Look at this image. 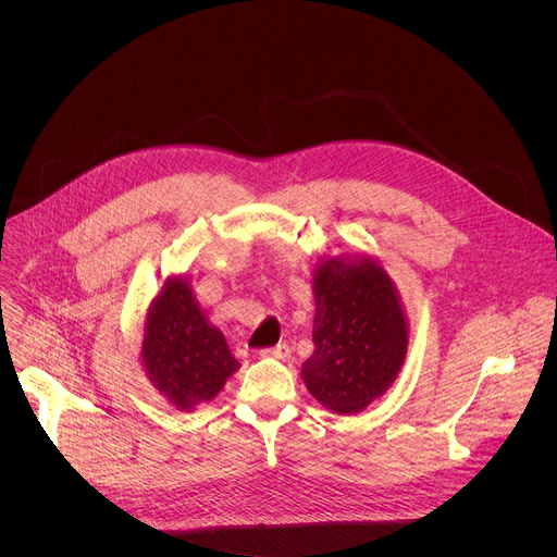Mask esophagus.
<instances>
[{"label": "esophagus", "instance_id": "1", "mask_svg": "<svg viewBox=\"0 0 557 557\" xmlns=\"http://www.w3.org/2000/svg\"><path fill=\"white\" fill-rule=\"evenodd\" d=\"M260 355L262 357H273V359H288L290 357V348L286 346V344H277V346H273V348H264V350H260Z\"/></svg>", "mask_w": 557, "mask_h": 557}]
</instances>
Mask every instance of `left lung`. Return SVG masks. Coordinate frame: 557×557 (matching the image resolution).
Returning <instances> with one entry per match:
<instances>
[{
    "label": "left lung",
    "mask_w": 557,
    "mask_h": 557,
    "mask_svg": "<svg viewBox=\"0 0 557 557\" xmlns=\"http://www.w3.org/2000/svg\"><path fill=\"white\" fill-rule=\"evenodd\" d=\"M312 297L314 350L301 379L326 410L359 414L404 368L410 326L401 295L374 258L333 256L314 267Z\"/></svg>",
    "instance_id": "8db88e82"
}]
</instances>
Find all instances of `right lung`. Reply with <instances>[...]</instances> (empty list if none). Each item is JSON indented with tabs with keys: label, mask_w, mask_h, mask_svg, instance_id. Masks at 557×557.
<instances>
[{
	"label": "right lung",
	"mask_w": 557,
	"mask_h": 557,
	"mask_svg": "<svg viewBox=\"0 0 557 557\" xmlns=\"http://www.w3.org/2000/svg\"><path fill=\"white\" fill-rule=\"evenodd\" d=\"M140 363L151 385L181 412L209 404L237 372V361L213 326L187 275L165 280L145 314Z\"/></svg>",
	"instance_id": "add662e5"
}]
</instances>
